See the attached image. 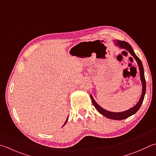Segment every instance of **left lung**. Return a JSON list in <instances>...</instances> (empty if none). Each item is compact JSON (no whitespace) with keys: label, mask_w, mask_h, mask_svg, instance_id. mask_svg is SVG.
Listing matches in <instances>:
<instances>
[{"label":"left lung","mask_w":156,"mask_h":156,"mask_svg":"<svg viewBox=\"0 0 156 156\" xmlns=\"http://www.w3.org/2000/svg\"><path fill=\"white\" fill-rule=\"evenodd\" d=\"M115 43H116V45L119 46L120 48L124 49L126 50H127L132 55H133L134 59L137 62L138 66H139V71H140V81H141L142 86H143L141 96H140L139 102H137V104L135 105L134 107H132L131 108H130V109H128L127 111H123V112H119V113L111 112V111H108L104 109L103 108H102L101 106L96 103V101L94 100V98L92 95H90V96H91V99H92L94 106L97 111H98L100 113L102 114V115L107 117L108 118L111 119L122 120V119L128 118V117H129L130 116L133 115H134V113H136L138 111V110L140 108V106H141L143 102L144 97H145V94L146 82H145V75H144V69H143V64L141 62V61H140V60L139 58V57L135 54V53L134 52V50L133 49V48H132L131 45L127 42L122 41H119V40H116Z\"/></svg>","instance_id":"8db88e82"}]
</instances>
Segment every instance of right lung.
I'll return each instance as SVG.
<instances>
[{"instance_id": "1", "label": "right lung", "mask_w": 156, "mask_h": 156, "mask_svg": "<svg viewBox=\"0 0 156 156\" xmlns=\"http://www.w3.org/2000/svg\"><path fill=\"white\" fill-rule=\"evenodd\" d=\"M67 120H68V118H67V119H66V122H65V123H64V124L63 126H64V125H65V124H66V123L67 122Z\"/></svg>"}]
</instances>
